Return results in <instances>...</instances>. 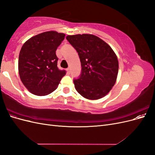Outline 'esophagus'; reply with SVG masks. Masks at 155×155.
I'll return each instance as SVG.
<instances>
[{"instance_id":"obj_1","label":"esophagus","mask_w":155,"mask_h":155,"mask_svg":"<svg viewBox=\"0 0 155 155\" xmlns=\"http://www.w3.org/2000/svg\"><path fill=\"white\" fill-rule=\"evenodd\" d=\"M67 73L69 74L70 73V69L68 68H67Z\"/></svg>"}]
</instances>
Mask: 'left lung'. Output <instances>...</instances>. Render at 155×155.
Segmentation results:
<instances>
[{
	"mask_svg": "<svg viewBox=\"0 0 155 155\" xmlns=\"http://www.w3.org/2000/svg\"><path fill=\"white\" fill-rule=\"evenodd\" d=\"M76 50L81 64V74L74 83L77 92L91 100L105 96L114 85L119 64L114 50L106 42L88 34L67 35Z\"/></svg>",
	"mask_w": 155,
	"mask_h": 155,
	"instance_id": "1",
	"label": "left lung"
}]
</instances>
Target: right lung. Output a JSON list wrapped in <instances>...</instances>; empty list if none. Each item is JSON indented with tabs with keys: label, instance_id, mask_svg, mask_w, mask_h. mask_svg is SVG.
<instances>
[{
	"label": "right lung",
	"instance_id": "1",
	"mask_svg": "<svg viewBox=\"0 0 155 155\" xmlns=\"http://www.w3.org/2000/svg\"><path fill=\"white\" fill-rule=\"evenodd\" d=\"M65 34L48 31L33 36L21 49L18 69L23 85L31 94L46 96L58 88L64 70L58 69L55 51Z\"/></svg>",
	"mask_w": 155,
	"mask_h": 155
}]
</instances>
